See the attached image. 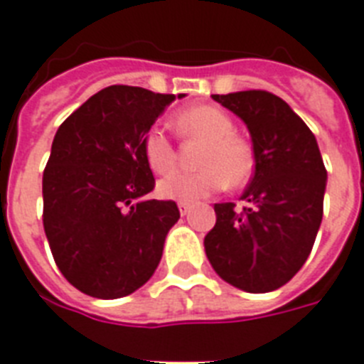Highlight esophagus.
<instances>
[{"mask_svg": "<svg viewBox=\"0 0 364 364\" xmlns=\"http://www.w3.org/2000/svg\"><path fill=\"white\" fill-rule=\"evenodd\" d=\"M178 210L182 215H188L191 212V204L189 203H178Z\"/></svg>", "mask_w": 364, "mask_h": 364, "instance_id": "1", "label": "esophagus"}]
</instances>
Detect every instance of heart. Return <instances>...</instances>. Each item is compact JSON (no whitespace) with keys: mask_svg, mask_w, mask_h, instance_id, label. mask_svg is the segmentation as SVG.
I'll return each instance as SVG.
<instances>
[{"mask_svg":"<svg viewBox=\"0 0 364 364\" xmlns=\"http://www.w3.org/2000/svg\"><path fill=\"white\" fill-rule=\"evenodd\" d=\"M182 135L204 141L197 171H173L158 182V193L171 200H197L215 193L227 182L240 186L251 176L255 158L251 146L234 135V122L218 107L191 106L175 117ZM143 154L154 173H165L175 165V146L169 137L154 128L143 143Z\"/></svg>","mask_w":364,"mask_h":364,"instance_id":"b5f03b06","label":"heart"}]
</instances>
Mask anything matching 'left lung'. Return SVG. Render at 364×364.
Wrapping results in <instances>:
<instances>
[{
  "label": "left lung",
  "mask_w": 364,
  "mask_h": 364,
  "mask_svg": "<svg viewBox=\"0 0 364 364\" xmlns=\"http://www.w3.org/2000/svg\"><path fill=\"white\" fill-rule=\"evenodd\" d=\"M247 126L255 175L240 199L214 204L204 251L219 277L243 292L287 284L311 255L322 223L327 171L316 137L294 109L266 91L212 95Z\"/></svg>",
  "instance_id": "obj_1"
}]
</instances>
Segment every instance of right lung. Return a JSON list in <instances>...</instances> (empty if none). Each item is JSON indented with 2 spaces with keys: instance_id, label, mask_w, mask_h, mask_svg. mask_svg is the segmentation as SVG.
Returning a JSON list of instances; mask_svg holds the SVG:
<instances>
[{
  "instance_id": "right-lung-1",
  "label": "right lung",
  "mask_w": 364,
  "mask_h": 364,
  "mask_svg": "<svg viewBox=\"0 0 364 364\" xmlns=\"http://www.w3.org/2000/svg\"><path fill=\"white\" fill-rule=\"evenodd\" d=\"M184 96L111 85L59 126L42 176V221L57 268L80 292L117 299L154 275L180 212L146 197L154 176L143 143Z\"/></svg>"
}]
</instances>
